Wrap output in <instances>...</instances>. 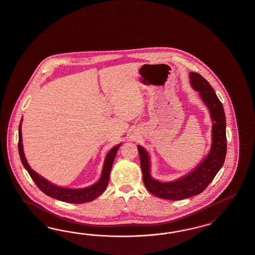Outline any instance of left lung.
Returning a JSON list of instances; mask_svg holds the SVG:
<instances>
[{
	"mask_svg": "<svg viewBox=\"0 0 255 255\" xmlns=\"http://www.w3.org/2000/svg\"><path fill=\"white\" fill-rule=\"evenodd\" d=\"M189 75L191 85L194 90L199 92L202 101L209 108L213 121V142L207 156L191 173L174 181L160 182L153 179L151 175L149 153L140 145H137L143 182L146 189L153 195L169 200H181L201 194L222 168L227 153L226 116L223 104L217 98L210 83L200 74L191 72Z\"/></svg>",
	"mask_w": 255,
	"mask_h": 255,
	"instance_id": "8db88e82",
	"label": "left lung"
}]
</instances>
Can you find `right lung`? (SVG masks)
<instances>
[{
  "label": "right lung",
  "instance_id": "add662e5",
  "mask_svg": "<svg viewBox=\"0 0 255 255\" xmlns=\"http://www.w3.org/2000/svg\"><path fill=\"white\" fill-rule=\"evenodd\" d=\"M21 121L19 125V143H18V149L20 154V161L23 165V167L26 169V171L30 174L31 178L33 181L38 186V188L41 190L42 193L51 196L55 199L61 200L67 203L81 204L86 203L94 200L96 197L100 196L105 191L108 182H109V176L110 172L112 169L113 162L115 160L117 152L121 146V144L116 145L109 151V153L106 154L103 169H102V175L100 180L97 183L93 184L89 187L83 188V189H69V188H62L57 185H54L45 178H43L40 174L36 173L31 169L29 164L27 163L23 149H22V142H21Z\"/></svg>",
  "mask_w": 255,
  "mask_h": 255
}]
</instances>
